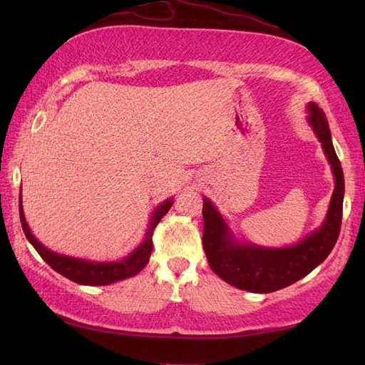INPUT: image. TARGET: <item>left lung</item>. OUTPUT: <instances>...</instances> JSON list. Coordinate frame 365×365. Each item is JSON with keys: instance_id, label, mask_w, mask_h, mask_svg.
I'll return each mask as SVG.
<instances>
[{"instance_id": "8db88e82", "label": "left lung", "mask_w": 365, "mask_h": 365, "mask_svg": "<svg viewBox=\"0 0 365 365\" xmlns=\"http://www.w3.org/2000/svg\"><path fill=\"white\" fill-rule=\"evenodd\" d=\"M309 123L319 136L331 163L336 188L332 192L327 221L299 245L282 250H262L250 245H238L230 238L221 215L216 212L210 200L204 199L202 246L208 265L213 273L230 285L252 293H269L284 289L319 267L337 242L342 226L344 170L331 141L327 115L315 103L309 105Z\"/></svg>"}]
</instances>
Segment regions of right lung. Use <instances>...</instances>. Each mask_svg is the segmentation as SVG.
I'll list each match as a JSON object with an SVG mask.
<instances>
[{
    "instance_id": "add662e5",
    "label": "right lung",
    "mask_w": 365,
    "mask_h": 365,
    "mask_svg": "<svg viewBox=\"0 0 365 365\" xmlns=\"http://www.w3.org/2000/svg\"><path fill=\"white\" fill-rule=\"evenodd\" d=\"M170 205H173V200H166L165 204H161L157 210H155L144 242L139 245L136 250L128 255V257H125L120 262H111V263H98V262L72 259V257H66V255H61L46 250V247H43L41 243H38L34 238V235L31 234L25 220V215H23L21 196H20L19 208H20L21 227H23V232H25L26 238L29 240V243L34 246V250L38 252V255H41V257L48 263L54 271H58L59 274H63L64 277L71 279V281L76 284L106 285L115 281H122V279H127L130 276H135L147 265L150 252L153 250V243H152L153 230L157 227V224L161 221L163 216L169 212Z\"/></svg>"
}]
</instances>
